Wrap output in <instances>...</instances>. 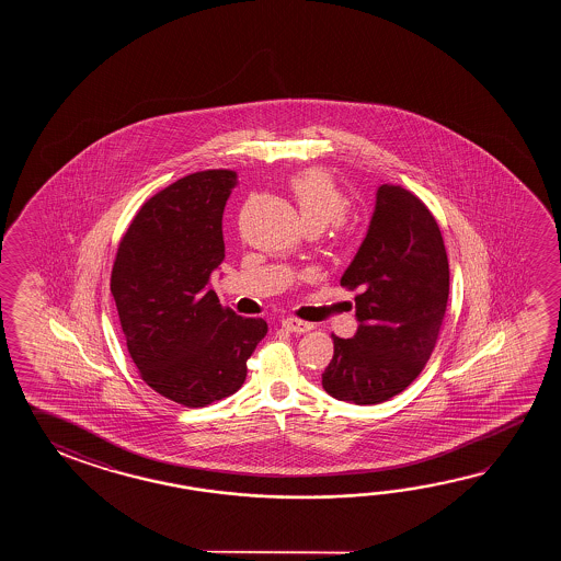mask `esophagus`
Returning a JSON list of instances; mask_svg holds the SVG:
<instances>
[{"label":"esophagus","instance_id":"obj_1","mask_svg":"<svg viewBox=\"0 0 561 561\" xmlns=\"http://www.w3.org/2000/svg\"><path fill=\"white\" fill-rule=\"evenodd\" d=\"M283 327H285L286 331H290V333H309L312 331V324L310 322L298 321V319H285L283 321Z\"/></svg>","mask_w":561,"mask_h":561}]
</instances>
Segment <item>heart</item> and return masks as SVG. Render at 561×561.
I'll use <instances>...</instances> for the list:
<instances>
[{
    "mask_svg": "<svg viewBox=\"0 0 561 561\" xmlns=\"http://www.w3.org/2000/svg\"><path fill=\"white\" fill-rule=\"evenodd\" d=\"M288 188L305 225L327 227L334 218L345 213V196L334 184L333 176L324 170L309 168L298 172L288 182Z\"/></svg>",
    "mask_w": 561,
    "mask_h": 561,
    "instance_id": "obj_1",
    "label": "heart"
}]
</instances>
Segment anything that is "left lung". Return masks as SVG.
Masks as SVG:
<instances>
[{"mask_svg":"<svg viewBox=\"0 0 561 561\" xmlns=\"http://www.w3.org/2000/svg\"><path fill=\"white\" fill-rule=\"evenodd\" d=\"M341 285L358 288V329L353 339L333 334L322 389L339 401L377 405L417 379L449 298L442 230L413 192L379 186L367 237Z\"/></svg>","mask_w":561,"mask_h":561,"instance_id":"8db88e82","label":"left lung"}]
</instances>
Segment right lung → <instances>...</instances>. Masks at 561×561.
Listing matches in <instances>:
<instances>
[{"label": "right lung", "instance_id": "obj_1", "mask_svg": "<svg viewBox=\"0 0 561 561\" xmlns=\"http://www.w3.org/2000/svg\"><path fill=\"white\" fill-rule=\"evenodd\" d=\"M232 170L176 180L144 203L119 240L110 290L131 360L156 393L206 407L237 393L263 319L222 309L210 275L225 261L222 213Z\"/></svg>", "mask_w": 561, "mask_h": 561}]
</instances>
